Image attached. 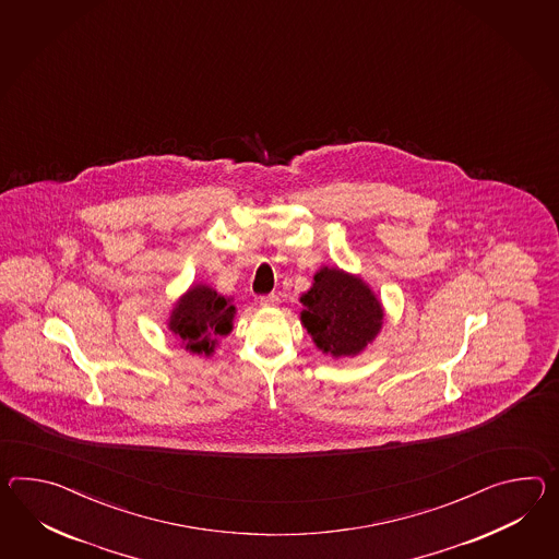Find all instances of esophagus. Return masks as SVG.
Instances as JSON below:
<instances>
[{
  "instance_id": "1",
  "label": "esophagus",
  "mask_w": 559,
  "mask_h": 559,
  "mask_svg": "<svg viewBox=\"0 0 559 559\" xmlns=\"http://www.w3.org/2000/svg\"><path fill=\"white\" fill-rule=\"evenodd\" d=\"M260 305H262V307H276V305H278V295H274V293H271V295H262V297H260Z\"/></svg>"
}]
</instances>
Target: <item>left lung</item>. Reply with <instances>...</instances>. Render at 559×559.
Here are the masks:
<instances>
[{
	"mask_svg": "<svg viewBox=\"0 0 559 559\" xmlns=\"http://www.w3.org/2000/svg\"><path fill=\"white\" fill-rule=\"evenodd\" d=\"M300 302L305 305L300 319L325 354H359L380 331V300L361 278L337 269H321L314 274L313 288L300 297Z\"/></svg>",
	"mask_w": 559,
	"mask_h": 559,
	"instance_id": "8db88e82",
	"label": "left lung"
}]
</instances>
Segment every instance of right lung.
<instances>
[{"mask_svg":"<svg viewBox=\"0 0 559 559\" xmlns=\"http://www.w3.org/2000/svg\"><path fill=\"white\" fill-rule=\"evenodd\" d=\"M234 305L207 286H193L169 319V329L191 354L210 355L216 340L228 335L234 319Z\"/></svg>","mask_w":559,"mask_h":559,"instance_id":"1","label":"right lung"}]
</instances>
